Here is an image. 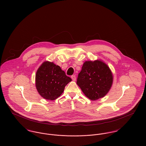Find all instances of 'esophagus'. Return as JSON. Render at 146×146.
<instances>
[{"label": "esophagus", "mask_w": 146, "mask_h": 146, "mask_svg": "<svg viewBox=\"0 0 146 146\" xmlns=\"http://www.w3.org/2000/svg\"><path fill=\"white\" fill-rule=\"evenodd\" d=\"M71 79L73 81H76V76L75 75H72L71 76Z\"/></svg>", "instance_id": "34e87169"}]
</instances>
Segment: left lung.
Masks as SVG:
<instances>
[{"label":"left lung","instance_id":"1","mask_svg":"<svg viewBox=\"0 0 146 146\" xmlns=\"http://www.w3.org/2000/svg\"><path fill=\"white\" fill-rule=\"evenodd\" d=\"M112 82L113 76L109 67L96 60L84 63L76 83L89 99L95 101L107 94Z\"/></svg>","mask_w":146,"mask_h":146}]
</instances>
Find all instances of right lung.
Returning <instances> with one entry per match:
<instances>
[{
  "instance_id": "obj_1",
  "label": "right lung",
  "mask_w": 146,
  "mask_h": 146,
  "mask_svg": "<svg viewBox=\"0 0 146 146\" xmlns=\"http://www.w3.org/2000/svg\"><path fill=\"white\" fill-rule=\"evenodd\" d=\"M71 81L61 67L45 61L38 69L35 75L36 89L42 98L54 100L63 92L65 86Z\"/></svg>"
}]
</instances>
